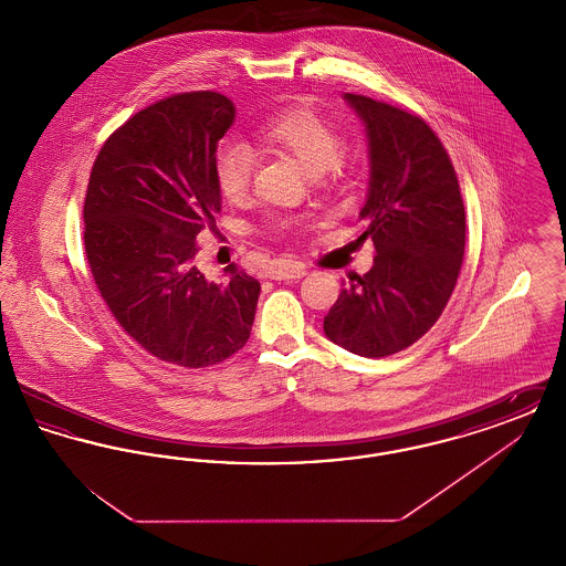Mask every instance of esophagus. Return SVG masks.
Returning a JSON list of instances; mask_svg holds the SVG:
<instances>
[{"instance_id":"34e87169","label":"esophagus","mask_w":566,"mask_h":566,"mask_svg":"<svg viewBox=\"0 0 566 566\" xmlns=\"http://www.w3.org/2000/svg\"><path fill=\"white\" fill-rule=\"evenodd\" d=\"M307 271L303 265H298V263H293V261H289V263H277V265H273L270 270L271 280H296V277H303Z\"/></svg>"}]
</instances>
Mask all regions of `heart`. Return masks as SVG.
<instances>
[{"mask_svg":"<svg viewBox=\"0 0 566 566\" xmlns=\"http://www.w3.org/2000/svg\"><path fill=\"white\" fill-rule=\"evenodd\" d=\"M261 144L295 157L310 174L333 171L342 165L339 135L323 116L305 106L282 109L256 127ZM254 155L248 144L227 139L216 148L212 176L216 189L229 201H240L250 187Z\"/></svg>","mask_w":566,"mask_h":566,"instance_id":"obj_1","label":"heart"}]
</instances>
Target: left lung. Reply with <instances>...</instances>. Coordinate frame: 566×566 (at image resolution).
<instances>
[{
	"mask_svg": "<svg viewBox=\"0 0 566 566\" xmlns=\"http://www.w3.org/2000/svg\"><path fill=\"white\" fill-rule=\"evenodd\" d=\"M344 99L367 134L369 189L358 216L377 254L342 289L324 335L381 358L418 342L448 305L464 254V206L452 161L420 116L365 95Z\"/></svg>",
	"mask_w": 566,
	"mask_h": 566,
	"instance_id": "1",
	"label": "left lung"
}]
</instances>
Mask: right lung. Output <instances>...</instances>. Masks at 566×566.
<instances>
[{"label": "right lung", "mask_w": 566, "mask_h": 566, "mask_svg": "<svg viewBox=\"0 0 566 566\" xmlns=\"http://www.w3.org/2000/svg\"><path fill=\"white\" fill-rule=\"evenodd\" d=\"M235 106L214 91L139 109L102 146L84 199V250L97 291L129 337L159 360L201 369L242 350L259 280L229 265L208 280L197 238L214 231L212 176Z\"/></svg>", "instance_id": "right-lung-1"}]
</instances>
